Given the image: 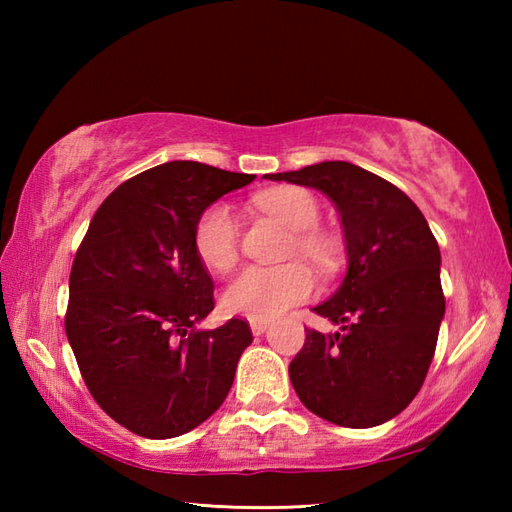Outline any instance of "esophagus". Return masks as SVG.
<instances>
[{
	"label": "esophagus",
	"mask_w": 512,
	"mask_h": 512,
	"mask_svg": "<svg viewBox=\"0 0 512 512\" xmlns=\"http://www.w3.org/2000/svg\"><path fill=\"white\" fill-rule=\"evenodd\" d=\"M250 330H253V334H264L268 330V321H257V319H250Z\"/></svg>",
	"instance_id": "esophagus-1"
}]
</instances>
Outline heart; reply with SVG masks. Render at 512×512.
I'll list each match as a JSON object with an SVG mask.
<instances>
[{
  "label": "heart",
  "instance_id": "b5f03b06",
  "mask_svg": "<svg viewBox=\"0 0 512 512\" xmlns=\"http://www.w3.org/2000/svg\"><path fill=\"white\" fill-rule=\"evenodd\" d=\"M255 206L284 224L290 233L288 255H301L319 270H332L336 264L334 239L317 228L321 217L319 202L301 187H275L255 195ZM193 248L200 262L228 273L239 259V222L226 204L215 202L200 213L193 226ZM314 277L301 262L281 266H248L224 292L228 312L248 319H277L292 306L308 301L314 292Z\"/></svg>",
  "mask_w": 512,
  "mask_h": 512
}]
</instances>
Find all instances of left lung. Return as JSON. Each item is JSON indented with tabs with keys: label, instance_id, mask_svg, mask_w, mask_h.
<instances>
[{
	"label": "left lung",
	"instance_id": "8db88e82",
	"mask_svg": "<svg viewBox=\"0 0 512 512\" xmlns=\"http://www.w3.org/2000/svg\"><path fill=\"white\" fill-rule=\"evenodd\" d=\"M266 178L328 195L347 246L345 281L314 308L341 332L306 328L288 367L292 387L312 413L339 427L383 424L416 398L436 352L444 317L436 237L409 195L352 162Z\"/></svg>",
	"mask_w": 512,
	"mask_h": 512
}]
</instances>
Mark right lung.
<instances>
[{
	"label": "right lung",
	"instance_id": "obj_1",
	"mask_svg": "<svg viewBox=\"0 0 512 512\" xmlns=\"http://www.w3.org/2000/svg\"><path fill=\"white\" fill-rule=\"evenodd\" d=\"M253 180L191 160L147 169L107 195L76 250L65 334L96 405L136 436H182L233 385L253 332L235 317L193 330L215 308L193 226Z\"/></svg>",
	"mask_w": 512,
	"mask_h": 512
}]
</instances>
